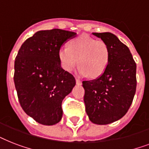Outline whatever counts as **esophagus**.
Listing matches in <instances>:
<instances>
[{
  "mask_svg": "<svg viewBox=\"0 0 149 149\" xmlns=\"http://www.w3.org/2000/svg\"><path fill=\"white\" fill-rule=\"evenodd\" d=\"M76 83H77V85H81L82 84V82L80 81V79H77V78H76Z\"/></svg>",
  "mask_w": 149,
  "mask_h": 149,
  "instance_id": "obj_1",
  "label": "esophagus"
}]
</instances>
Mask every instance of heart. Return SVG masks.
<instances>
[{
	"mask_svg": "<svg viewBox=\"0 0 149 149\" xmlns=\"http://www.w3.org/2000/svg\"><path fill=\"white\" fill-rule=\"evenodd\" d=\"M58 57L66 72H72L79 64L77 72L79 76L89 75L95 79L104 73L108 65L110 49L104 42L84 34L70 41L69 47H61Z\"/></svg>",
	"mask_w": 149,
	"mask_h": 149,
	"instance_id": "b5f03b06",
	"label": "heart"
}]
</instances>
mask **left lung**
Returning <instances> with one entry per match:
<instances>
[{
  "label": "left lung",
  "instance_id": "8db88e82",
  "mask_svg": "<svg viewBox=\"0 0 149 149\" xmlns=\"http://www.w3.org/2000/svg\"><path fill=\"white\" fill-rule=\"evenodd\" d=\"M108 45L110 61L98 78L83 81L86 112L91 122L108 125L124 117L136 91V63L129 49L111 32L97 33Z\"/></svg>",
  "mask_w": 149,
  "mask_h": 149
}]
</instances>
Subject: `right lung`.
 <instances>
[{"label":"right lung","instance_id":"1","mask_svg":"<svg viewBox=\"0 0 149 149\" xmlns=\"http://www.w3.org/2000/svg\"><path fill=\"white\" fill-rule=\"evenodd\" d=\"M76 36L58 29L38 31L22 44L16 56L14 81L19 103L39 124L53 125L62 119V102L76 80L61 67L58 52Z\"/></svg>","mask_w":149,"mask_h":149}]
</instances>
